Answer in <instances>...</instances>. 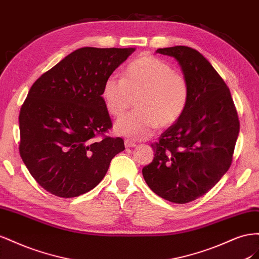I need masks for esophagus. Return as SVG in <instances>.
<instances>
[{
	"label": "esophagus",
	"mask_w": 259,
	"mask_h": 259,
	"mask_svg": "<svg viewBox=\"0 0 259 259\" xmlns=\"http://www.w3.org/2000/svg\"><path fill=\"white\" fill-rule=\"evenodd\" d=\"M137 144L135 142L130 141V140H124V146L127 147V149H129V147H135Z\"/></svg>",
	"instance_id": "34e87169"
}]
</instances>
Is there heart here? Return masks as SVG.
Here are the masks:
<instances>
[{
  "label": "heart",
  "mask_w": 259,
  "mask_h": 259,
  "mask_svg": "<svg viewBox=\"0 0 259 259\" xmlns=\"http://www.w3.org/2000/svg\"><path fill=\"white\" fill-rule=\"evenodd\" d=\"M190 90L187 79L175 72L171 65L160 58L145 54L131 62L122 79L109 76L102 90L107 112L122 117L137 99V112L116 124L118 134L134 140L153 135L158 125L167 128L180 119L187 108Z\"/></svg>",
  "instance_id": "1"
}]
</instances>
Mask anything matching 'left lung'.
Here are the masks:
<instances>
[{"label": "left lung", "mask_w": 259, "mask_h": 259, "mask_svg": "<svg viewBox=\"0 0 259 259\" xmlns=\"http://www.w3.org/2000/svg\"><path fill=\"white\" fill-rule=\"evenodd\" d=\"M179 62L190 90L186 110L158 141L142 174L151 190L176 204L201 197L230 168L240 131L238 113L224 79L198 51L158 49Z\"/></svg>", "instance_id": "8db88e82"}]
</instances>
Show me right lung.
<instances>
[{
	"label": "right lung",
	"mask_w": 259,
	"mask_h": 259,
	"mask_svg": "<svg viewBox=\"0 0 259 259\" xmlns=\"http://www.w3.org/2000/svg\"><path fill=\"white\" fill-rule=\"evenodd\" d=\"M135 49L81 48L35 80L19 113L20 157L51 194L95 188L124 150L102 99L103 84Z\"/></svg>",
	"instance_id": "obj_1"
}]
</instances>
